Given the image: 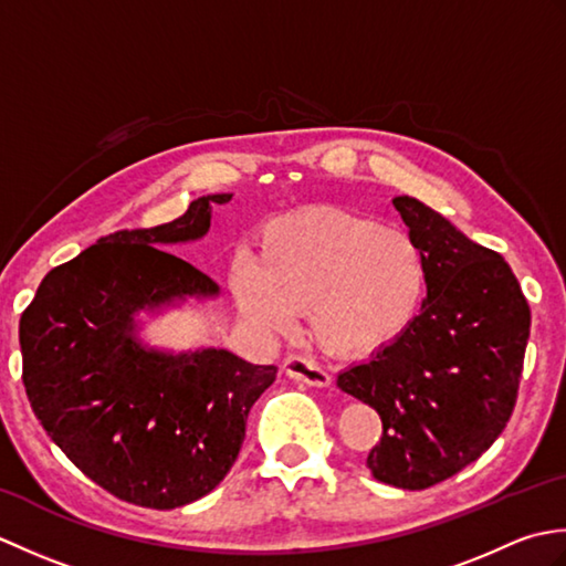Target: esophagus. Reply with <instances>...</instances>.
<instances>
[{"instance_id": "obj_1", "label": "esophagus", "mask_w": 566, "mask_h": 566, "mask_svg": "<svg viewBox=\"0 0 566 566\" xmlns=\"http://www.w3.org/2000/svg\"><path fill=\"white\" fill-rule=\"evenodd\" d=\"M282 369L286 377H292L296 381H304L308 387H328L331 377L326 369H321L316 363H311L306 357H298V355H290L282 363Z\"/></svg>"}]
</instances>
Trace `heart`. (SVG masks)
Instances as JSON below:
<instances>
[{"label":"heart","instance_id":"b5f03b06","mask_svg":"<svg viewBox=\"0 0 566 566\" xmlns=\"http://www.w3.org/2000/svg\"><path fill=\"white\" fill-rule=\"evenodd\" d=\"M231 284L240 311L262 331H290L308 308L318 347L369 357L411 328L428 272L416 240L399 228L321 207L270 223L258 264L240 260Z\"/></svg>","mask_w":566,"mask_h":566}]
</instances>
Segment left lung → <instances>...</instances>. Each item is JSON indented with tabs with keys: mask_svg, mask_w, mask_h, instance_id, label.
Segmentation results:
<instances>
[{
	"mask_svg": "<svg viewBox=\"0 0 566 566\" xmlns=\"http://www.w3.org/2000/svg\"><path fill=\"white\" fill-rule=\"evenodd\" d=\"M394 207L423 252L428 296L411 328L369 363L345 369L338 387L381 418L369 472L420 491L472 464L506 428L531 306L499 252L413 197H396Z\"/></svg>",
	"mask_w": 566,
	"mask_h": 566,
	"instance_id": "obj_1",
	"label": "left lung"
}]
</instances>
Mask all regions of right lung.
<instances>
[{"label":"right lung","instance_id":"right-lung-1","mask_svg":"<svg viewBox=\"0 0 566 566\" xmlns=\"http://www.w3.org/2000/svg\"><path fill=\"white\" fill-rule=\"evenodd\" d=\"M209 195L172 223L116 231L51 270L19 321L23 387L35 418L82 474L116 499L177 509L233 467L252 403L276 377L228 350L140 347L134 314L213 296L211 276L160 248L201 238Z\"/></svg>","mask_w":566,"mask_h":566}]
</instances>
